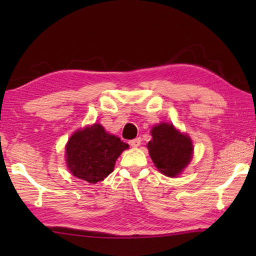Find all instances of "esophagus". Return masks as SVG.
I'll return each instance as SVG.
<instances>
[{
	"mask_svg": "<svg viewBox=\"0 0 256 256\" xmlns=\"http://www.w3.org/2000/svg\"><path fill=\"white\" fill-rule=\"evenodd\" d=\"M130 145H131L132 148H138V146L140 145V138H134L132 140H130Z\"/></svg>",
	"mask_w": 256,
	"mask_h": 256,
	"instance_id": "esophagus-1",
	"label": "esophagus"
}]
</instances>
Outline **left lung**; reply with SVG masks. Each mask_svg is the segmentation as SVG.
I'll list each match as a JSON object with an SVG mask.
<instances>
[{"label":"left lung","instance_id":"1","mask_svg":"<svg viewBox=\"0 0 256 256\" xmlns=\"http://www.w3.org/2000/svg\"><path fill=\"white\" fill-rule=\"evenodd\" d=\"M148 148L154 165L168 177H176L192 160V138L182 134L172 124L160 123L152 128Z\"/></svg>","mask_w":256,"mask_h":256}]
</instances>
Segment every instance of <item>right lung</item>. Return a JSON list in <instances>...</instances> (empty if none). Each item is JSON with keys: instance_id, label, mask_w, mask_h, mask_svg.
I'll return each mask as SVG.
<instances>
[{"instance_id": "right-lung-1", "label": "right lung", "mask_w": 256, "mask_h": 256, "mask_svg": "<svg viewBox=\"0 0 256 256\" xmlns=\"http://www.w3.org/2000/svg\"><path fill=\"white\" fill-rule=\"evenodd\" d=\"M128 145L94 124L74 132L66 145V162L74 176L90 184L102 182L114 170L118 157Z\"/></svg>"}]
</instances>
